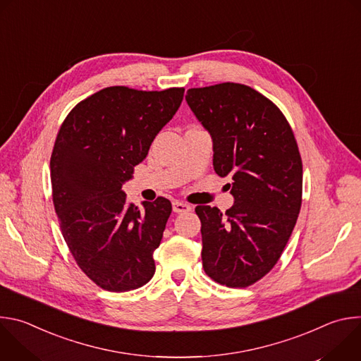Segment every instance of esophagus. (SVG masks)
Masks as SVG:
<instances>
[{
  "instance_id": "obj_1",
  "label": "esophagus",
  "mask_w": 361,
  "mask_h": 361,
  "mask_svg": "<svg viewBox=\"0 0 361 361\" xmlns=\"http://www.w3.org/2000/svg\"><path fill=\"white\" fill-rule=\"evenodd\" d=\"M173 210H174V213H188V212H191V205L187 202H183V201H174Z\"/></svg>"
}]
</instances>
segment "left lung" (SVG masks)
Masks as SVG:
<instances>
[{"instance_id": "obj_1", "label": "left lung", "mask_w": 361, "mask_h": 361, "mask_svg": "<svg viewBox=\"0 0 361 361\" xmlns=\"http://www.w3.org/2000/svg\"><path fill=\"white\" fill-rule=\"evenodd\" d=\"M187 104L213 140V166L234 197L224 214L197 205L202 267L227 287H247L279 262L295 226L302 192L298 147L283 113L237 82L190 88Z\"/></svg>"}]
</instances>
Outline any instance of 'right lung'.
Returning <instances> with one entry per match:
<instances>
[{
	"instance_id": "1",
	"label": "right lung",
	"mask_w": 361,
	"mask_h": 361,
	"mask_svg": "<svg viewBox=\"0 0 361 361\" xmlns=\"http://www.w3.org/2000/svg\"><path fill=\"white\" fill-rule=\"evenodd\" d=\"M184 88L107 87L71 110L53 154L51 185L63 237L78 267L101 288L123 293L154 273L171 202L127 201L123 184L181 106Z\"/></svg>"
}]
</instances>
